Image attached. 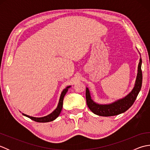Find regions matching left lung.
<instances>
[{"mask_svg":"<svg viewBox=\"0 0 150 150\" xmlns=\"http://www.w3.org/2000/svg\"><path fill=\"white\" fill-rule=\"evenodd\" d=\"M140 54V53H139ZM141 57V54H140ZM142 59L140 58L137 75L135 86L129 93L122 98L117 100L113 103L108 104H100L96 103L92 100L90 90L88 88L86 89V103L90 110L95 115L103 117H110L117 115L125 112L131 107L136 100L137 97L141 91L142 82V73L141 70Z\"/></svg>","mask_w":150,"mask_h":150,"instance_id":"1","label":"left lung"}]
</instances>
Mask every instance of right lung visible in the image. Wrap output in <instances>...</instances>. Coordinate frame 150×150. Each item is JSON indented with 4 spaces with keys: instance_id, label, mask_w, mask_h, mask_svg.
Masks as SVG:
<instances>
[{
    "instance_id": "1",
    "label": "right lung",
    "mask_w": 150,
    "mask_h": 150,
    "mask_svg": "<svg viewBox=\"0 0 150 150\" xmlns=\"http://www.w3.org/2000/svg\"><path fill=\"white\" fill-rule=\"evenodd\" d=\"M70 87H71V86H67L65 89H64L61 94H60L59 104L57 105V108L53 111L52 113L49 114L48 115L44 116L42 117H34L29 116L28 115H26L24 113H22V115L28 118H30V119H31V120L36 121V122H51V121H53L55 119H56L59 116L60 112H61V110L62 109L64 97L66 93H67V91H68V89Z\"/></svg>"
}]
</instances>
